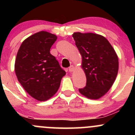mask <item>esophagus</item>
<instances>
[{
	"mask_svg": "<svg viewBox=\"0 0 135 135\" xmlns=\"http://www.w3.org/2000/svg\"><path fill=\"white\" fill-rule=\"evenodd\" d=\"M69 72H73V71L74 70V66L71 65L70 66V67L69 68Z\"/></svg>",
	"mask_w": 135,
	"mask_h": 135,
	"instance_id": "34e87169",
	"label": "esophagus"
}]
</instances>
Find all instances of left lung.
Masks as SVG:
<instances>
[{
  "mask_svg": "<svg viewBox=\"0 0 135 135\" xmlns=\"http://www.w3.org/2000/svg\"><path fill=\"white\" fill-rule=\"evenodd\" d=\"M72 37L81 55V67L86 77V86L79 91L88 98H100L115 81L118 56L108 40L101 35L74 32Z\"/></svg>",
  "mask_w": 135,
  "mask_h": 135,
  "instance_id": "obj_1",
  "label": "left lung"
}]
</instances>
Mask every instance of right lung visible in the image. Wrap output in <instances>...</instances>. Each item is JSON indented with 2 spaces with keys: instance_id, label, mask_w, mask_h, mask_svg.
I'll list each match as a JSON object with an SVG mask.
<instances>
[{
  "instance_id": "obj_1",
  "label": "right lung",
  "mask_w": 135,
  "mask_h": 135,
  "mask_svg": "<svg viewBox=\"0 0 135 135\" xmlns=\"http://www.w3.org/2000/svg\"><path fill=\"white\" fill-rule=\"evenodd\" d=\"M56 39L55 34L38 32L26 38L17 53L15 70L18 81L38 101H46L54 96L66 74L50 53Z\"/></svg>"
}]
</instances>
